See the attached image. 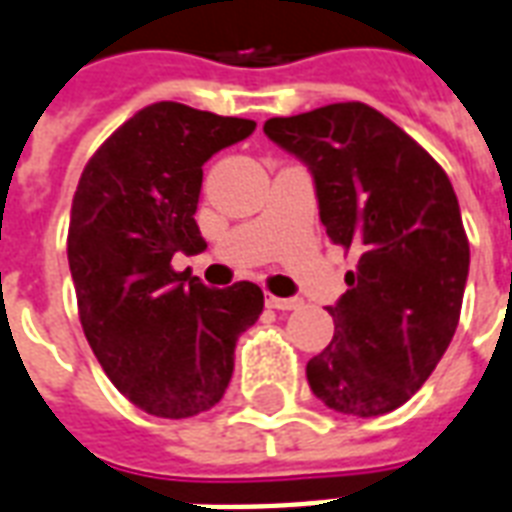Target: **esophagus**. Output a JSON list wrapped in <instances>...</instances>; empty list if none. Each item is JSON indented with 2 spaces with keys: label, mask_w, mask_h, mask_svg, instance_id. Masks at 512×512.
<instances>
[{
  "label": "esophagus",
  "mask_w": 512,
  "mask_h": 512,
  "mask_svg": "<svg viewBox=\"0 0 512 512\" xmlns=\"http://www.w3.org/2000/svg\"><path fill=\"white\" fill-rule=\"evenodd\" d=\"M265 306L276 308V311H292L300 306V300L295 298H276V295H265Z\"/></svg>",
  "instance_id": "obj_1"
}]
</instances>
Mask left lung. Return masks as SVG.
<instances>
[{"instance_id":"obj_1","label":"left lung","mask_w":512,"mask_h":512,"mask_svg":"<svg viewBox=\"0 0 512 512\" xmlns=\"http://www.w3.org/2000/svg\"><path fill=\"white\" fill-rule=\"evenodd\" d=\"M263 131L314 174L327 239L360 255L327 308L335 335L308 360V386L346 416L395 411L432 376L462 314L470 241L451 179L362 101L271 117Z\"/></svg>"}]
</instances>
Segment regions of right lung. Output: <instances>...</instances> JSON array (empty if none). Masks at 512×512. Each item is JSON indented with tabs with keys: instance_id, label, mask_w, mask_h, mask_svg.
<instances>
[{
	"instance_id": "obj_1",
	"label": "right lung",
	"mask_w": 512,
	"mask_h": 512,
	"mask_svg": "<svg viewBox=\"0 0 512 512\" xmlns=\"http://www.w3.org/2000/svg\"><path fill=\"white\" fill-rule=\"evenodd\" d=\"M255 120L158 101L117 128L77 182L69 271L83 333L117 392L161 419L209 411L228 389L239 335L263 311V290H212L174 271L198 255L204 163L247 139Z\"/></svg>"
}]
</instances>
